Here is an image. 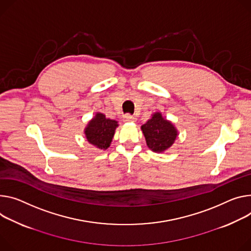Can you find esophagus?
Instances as JSON below:
<instances>
[{
	"label": "esophagus",
	"mask_w": 251,
	"mask_h": 251,
	"mask_svg": "<svg viewBox=\"0 0 251 251\" xmlns=\"http://www.w3.org/2000/svg\"><path fill=\"white\" fill-rule=\"evenodd\" d=\"M123 118H124L125 122H134L136 119L133 115H131V114H125Z\"/></svg>",
	"instance_id": "esophagus-1"
}]
</instances>
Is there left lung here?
Masks as SVG:
<instances>
[{"label": "left lung", "instance_id": "1", "mask_svg": "<svg viewBox=\"0 0 251 251\" xmlns=\"http://www.w3.org/2000/svg\"><path fill=\"white\" fill-rule=\"evenodd\" d=\"M148 147L154 152H163L172 146L177 131L160 113H155L150 120L141 127Z\"/></svg>", "mask_w": 251, "mask_h": 251}]
</instances>
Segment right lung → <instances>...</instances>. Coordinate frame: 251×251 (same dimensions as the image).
Returning <instances> with one entry per match:
<instances>
[{"mask_svg":"<svg viewBox=\"0 0 251 251\" xmlns=\"http://www.w3.org/2000/svg\"><path fill=\"white\" fill-rule=\"evenodd\" d=\"M117 126V121L106 118L102 113H97L85 129L87 140L100 149H107Z\"/></svg>","mask_w":251,"mask_h":251,"instance_id":"add662e5","label":"right lung"}]
</instances>
